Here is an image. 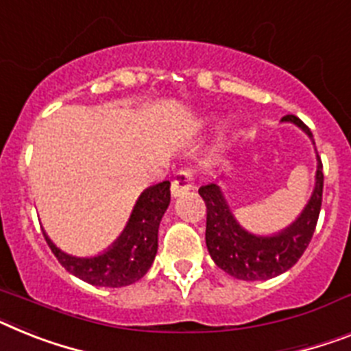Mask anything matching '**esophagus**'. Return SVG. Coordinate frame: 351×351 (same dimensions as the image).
I'll return each instance as SVG.
<instances>
[{
    "instance_id": "34e87169",
    "label": "esophagus",
    "mask_w": 351,
    "mask_h": 351,
    "mask_svg": "<svg viewBox=\"0 0 351 351\" xmlns=\"http://www.w3.org/2000/svg\"><path fill=\"white\" fill-rule=\"evenodd\" d=\"M193 182V173H191L189 169L176 171L175 176H173V182H171V194L176 198V196H182V194L189 193L194 187Z\"/></svg>"
}]
</instances>
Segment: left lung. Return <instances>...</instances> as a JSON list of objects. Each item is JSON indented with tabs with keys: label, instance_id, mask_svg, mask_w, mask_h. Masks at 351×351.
I'll return each instance as SVG.
<instances>
[{
	"label": "left lung",
	"instance_id": "1",
	"mask_svg": "<svg viewBox=\"0 0 351 351\" xmlns=\"http://www.w3.org/2000/svg\"><path fill=\"white\" fill-rule=\"evenodd\" d=\"M284 121L298 125L312 137L308 126L296 116H285ZM199 196L207 205L205 241L217 267L239 280H269L291 269L311 243L323 199V164L317 157L316 187L302 216L273 237H258L243 230L216 184L202 187Z\"/></svg>",
	"mask_w": 351,
	"mask_h": 351
}]
</instances>
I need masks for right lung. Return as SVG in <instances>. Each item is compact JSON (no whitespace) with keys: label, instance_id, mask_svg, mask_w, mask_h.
Masks as SVG:
<instances>
[{"label":"right lung","instance_id":"right-lung-1","mask_svg":"<svg viewBox=\"0 0 351 351\" xmlns=\"http://www.w3.org/2000/svg\"><path fill=\"white\" fill-rule=\"evenodd\" d=\"M169 182H160L141 194L125 232L108 252L93 258L66 255L46 237L62 267L90 285L125 287L146 275L158 248V225L171 199Z\"/></svg>","mask_w":351,"mask_h":351}]
</instances>
